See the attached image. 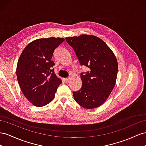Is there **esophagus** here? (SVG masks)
I'll list each match as a JSON object with an SVG mask.
<instances>
[{
	"label": "esophagus",
	"instance_id": "esophagus-1",
	"mask_svg": "<svg viewBox=\"0 0 146 146\" xmlns=\"http://www.w3.org/2000/svg\"><path fill=\"white\" fill-rule=\"evenodd\" d=\"M69 81H70V78H65V81L66 83H68V82H69Z\"/></svg>",
	"mask_w": 146,
	"mask_h": 146
}]
</instances>
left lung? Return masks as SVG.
Wrapping results in <instances>:
<instances>
[{
	"label": "left lung",
	"instance_id": "8db88e82",
	"mask_svg": "<svg viewBox=\"0 0 146 146\" xmlns=\"http://www.w3.org/2000/svg\"><path fill=\"white\" fill-rule=\"evenodd\" d=\"M81 65L89 70L81 73L82 87L73 92L75 101L86 109L101 106L110 96L115 84L118 64L114 52L104 41L98 37L82 34L66 37Z\"/></svg>",
	"mask_w": 146,
	"mask_h": 146
}]
</instances>
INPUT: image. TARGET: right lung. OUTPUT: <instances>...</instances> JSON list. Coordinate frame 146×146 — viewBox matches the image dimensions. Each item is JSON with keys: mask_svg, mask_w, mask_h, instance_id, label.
Listing matches in <instances>:
<instances>
[{"mask_svg": "<svg viewBox=\"0 0 146 146\" xmlns=\"http://www.w3.org/2000/svg\"><path fill=\"white\" fill-rule=\"evenodd\" d=\"M63 38H40L28 44L16 67L18 82L24 95L35 106L48 105L54 99L62 80L57 77L51 60L55 49Z\"/></svg>", "mask_w": 146, "mask_h": 146, "instance_id": "add662e5", "label": "right lung"}]
</instances>
